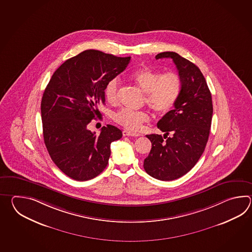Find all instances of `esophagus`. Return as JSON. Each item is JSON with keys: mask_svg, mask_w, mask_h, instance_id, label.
<instances>
[{"mask_svg": "<svg viewBox=\"0 0 252 252\" xmlns=\"http://www.w3.org/2000/svg\"><path fill=\"white\" fill-rule=\"evenodd\" d=\"M123 134H124V136H131V137H138V136H139V134L134 133V132H130V131L126 130V129L123 131Z\"/></svg>", "mask_w": 252, "mask_h": 252, "instance_id": "esophagus-1", "label": "esophagus"}]
</instances>
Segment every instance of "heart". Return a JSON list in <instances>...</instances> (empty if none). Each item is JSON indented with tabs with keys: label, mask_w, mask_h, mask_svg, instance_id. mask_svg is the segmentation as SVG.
<instances>
[{
	"label": "heart",
	"mask_w": 252,
	"mask_h": 252,
	"mask_svg": "<svg viewBox=\"0 0 252 252\" xmlns=\"http://www.w3.org/2000/svg\"><path fill=\"white\" fill-rule=\"evenodd\" d=\"M130 79L146 94V103L158 114L169 113L177 103L181 93L182 80L177 72H161L144 67L134 71ZM120 82L114 78L105 87V99L110 104H116L119 100ZM116 123L129 130H138L150 120L146 112H135L123 109L114 115Z\"/></svg>",
	"instance_id": "b5f03b06"
}]
</instances>
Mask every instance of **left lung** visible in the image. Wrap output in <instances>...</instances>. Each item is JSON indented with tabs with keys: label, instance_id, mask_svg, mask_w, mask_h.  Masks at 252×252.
I'll return each mask as SVG.
<instances>
[{
	"label": "left lung",
	"instance_id": "1",
	"mask_svg": "<svg viewBox=\"0 0 252 252\" xmlns=\"http://www.w3.org/2000/svg\"><path fill=\"white\" fill-rule=\"evenodd\" d=\"M172 59L182 80L179 98L174 109L158 123L165 132L147 135L152 144L144 159L150 177L171 181L193 168L204 153L213 117L212 94L198 66L176 52H162L156 59ZM169 133L171 136H168Z\"/></svg>",
	"mask_w": 252,
	"mask_h": 252
}]
</instances>
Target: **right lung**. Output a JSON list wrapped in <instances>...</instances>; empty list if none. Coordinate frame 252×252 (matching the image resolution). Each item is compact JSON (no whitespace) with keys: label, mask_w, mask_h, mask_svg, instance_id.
Segmentation results:
<instances>
[{"label":"right lung","mask_w":252,"mask_h":252,"mask_svg":"<svg viewBox=\"0 0 252 252\" xmlns=\"http://www.w3.org/2000/svg\"><path fill=\"white\" fill-rule=\"evenodd\" d=\"M130 57L119 58L88 49L64 61L43 94L41 119L46 148L56 166L76 181L101 174L111 156V143L123 137L113 125L100 134L87 126L104 104L108 83L127 67Z\"/></svg>","instance_id":"add662e5"}]
</instances>
